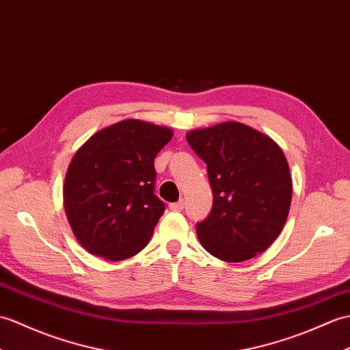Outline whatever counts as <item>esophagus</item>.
I'll return each instance as SVG.
<instances>
[{"label": "esophagus", "mask_w": 350, "mask_h": 350, "mask_svg": "<svg viewBox=\"0 0 350 350\" xmlns=\"http://www.w3.org/2000/svg\"><path fill=\"white\" fill-rule=\"evenodd\" d=\"M183 208H185V202L182 200L177 201V202H172V204H170V210H173V212H182Z\"/></svg>", "instance_id": "esophagus-1"}]
</instances>
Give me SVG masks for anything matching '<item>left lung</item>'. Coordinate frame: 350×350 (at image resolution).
<instances>
[{"label":"left lung","instance_id":"obj_1","mask_svg":"<svg viewBox=\"0 0 350 350\" xmlns=\"http://www.w3.org/2000/svg\"><path fill=\"white\" fill-rule=\"evenodd\" d=\"M206 162L213 207L197 224L210 255L241 262L262 254L285 226L292 198L288 161L270 137L240 122H224L186 134Z\"/></svg>","mask_w":350,"mask_h":350}]
</instances>
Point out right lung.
<instances>
[{"label": "right lung", "instance_id": "obj_1", "mask_svg": "<svg viewBox=\"0 0 350 350\" xmlns=\"http://www.w3.org/2000/svg\"><path fill=\"white\" fill-rule=\"evenodd\" d=\"M172 137L167 126L126 119L95 133L72 157L64 208L89 254L124 261L148 245L165 210L153 161Z\"/></svg>", "mask_w": 350, "mask_h": 350}]
</instances>
